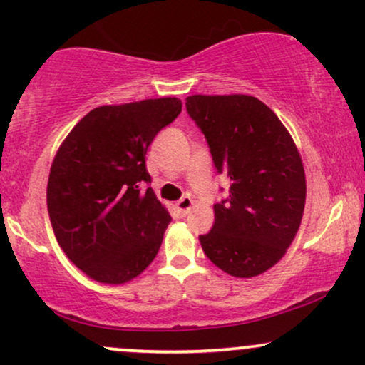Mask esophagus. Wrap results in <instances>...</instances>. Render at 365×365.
<instances>
[{
  "label": "esophagus",
  "mask_w": 365,
  "mask_h": 365,
  "mask_svg": "<svg viewBox=\"0 0 365 365\" xmlns=\"http://www.w3.org/2000/svg\"><path fill=\"white\" fill-rule=\"evenodd\" d=\"M192 205H194V200H192V197L190 195H183L182 199L177 202V209H178L180 216H187V214L190 212Z\"/></svg>",
  "instance_id": "esophagus-1"
}]
</instances>
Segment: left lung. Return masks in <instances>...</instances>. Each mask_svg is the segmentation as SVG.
I'll use <instances>...</instances> for the list:
<instances>
[{
  "label": "left lung",
  "mask_w": 365,
  "mask_h": 365,
  "mask_svg": "<svg viewBox=\"0 0 365 365\" xmlns=\"http://www.w3.org/2000/svg\"><path fill=\"white\" fill-rule=\"evenodd\" d=\"M188 115L207 140L230 195L214 204V225L200 235L204 253L232 277L274 267L299 230L306 177L296 144L279 117L255 96L192 95Z\"/></svg>",
  "instance_id": "obj_1"
}]
</instances>
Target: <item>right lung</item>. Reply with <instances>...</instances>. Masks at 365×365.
Instances as JSON below:
<instances>
[{
	"mask_svg": "<svg viewBox=\"0 0 365 365\" xmlns=\"http://www.w3.org/2000/svg\"><path fill=\"white\" fill-rule=\"evenodd\" d=\"M180 112L178 98L103 105L61 144L47 209L57 243L88 277L124 284L155 260L171 217L151 187L143 190L146 153Z\"/></svg>",
	"mask_w": 365,
	"mask_h": 365,
	"instance_id": "add662e5",
	"label": "right lung"
}]
</instances>
